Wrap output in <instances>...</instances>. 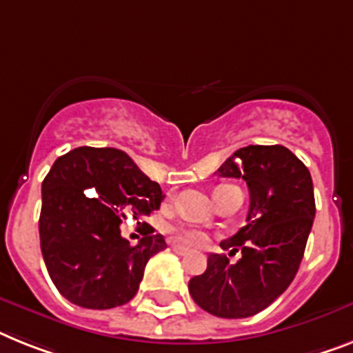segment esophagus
Masks as SVG:
<instances>
[{
	"label": "esophagus",
	"instance_id": "esophagus-1",
	"mask_svg": "<svg viewBox=\"0 0 353 353\" xmlns=\"http://www.w3.org/2000/svg\"><path fill=\"white\" fill-rule=\"evenodd\" d=\"M172 250H174V253H177V254H188V248H185V245L174 244L172 245Z\"/></svg>",
	"mask_w": 353,
	"mask_h": 353
}]
</instances>
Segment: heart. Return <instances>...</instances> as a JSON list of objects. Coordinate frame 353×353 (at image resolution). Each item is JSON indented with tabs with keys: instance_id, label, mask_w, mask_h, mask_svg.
Wrapping results in <instances>:
<instances>
[{
	"instance_id": "b5f03b06",
	"label": "heart",
	"mask_w": 353,
	"mask_h": 353,
	"mask_svg": "<svg viewBox=\"0 0 353 353\" xmlns=\"http://www.w3.org/2000/svg\"><path fill=\"white\" fill-rule=\"evenodd\" d=\"M221 188H224V186L215 188V192L221 190ZM177 241L186 245H201L206 242V235L203 232H197V230H179L177 232Z\"/></svg>"
}]
</instances>
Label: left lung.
<instances>
[{"mask_svg": "<svg viewBox=\"0 0 353 353\" xmlns=\"http://www.w3.org/2000/svg\"><path fill=\"white\" fill-rule=\"evenodd\" d=\"M221 177L244 179L250 212L222 250L208 254V268L188 282L201 309L219 318H250L276 300L294 280L316 215L309 168L283 145H248L219 168Z\"/></svg>", "mask_w": 353, "mask_h": 353, "instance_id": "8db88e82", "label": "left lung"}]
</instances>
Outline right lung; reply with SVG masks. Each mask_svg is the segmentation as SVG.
Instances as JSON below:
<instances>
[{
    "instance_id": "right-lung-1",
    "label": "right lung",
    "mask_w": 353,
    "mask_h": 353,
    "mask_svg": "<svg viewBox=\"0 0 353 353\" xmlns=\"http://www.w3.org/2000/svg\"><path fill=\"white\" fill-rule=\"evenodd\" d=\"M165 199L123 150L79 147L57 158L43 181L39 236L52 282L84 309H112L138 292L163 235L136 245L120 233L127 215L143 219Z\"/></svg>"
}]
</instances>
